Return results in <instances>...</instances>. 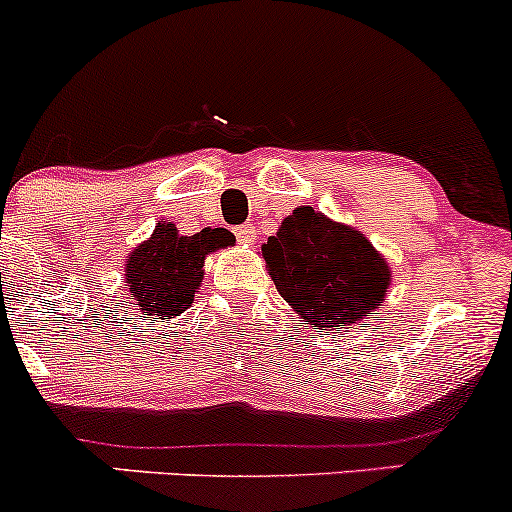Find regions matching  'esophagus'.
Listing matches in <instances>:
<instances>
[{
	"mask_svg": "<svg viewBox=\"0 0 512 512\" xmlns=\"http://www.w3.org/2000/svg\"><path fill=\"white\" fill-rule=\"evenodd\" d=\"M236 239H239V244H244V246L254 244V239H256V229H254V224H244V226H239V229H236Z\"/></svg>",
	"mask_w": 512,
	"mask_h": 512,
	"instance_id": "1",
	"label": "esophagus"
}]
</instances>
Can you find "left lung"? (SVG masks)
Instances as JSON below:
<instances>
[{"instance_id": "obj_1", "label": "left lung", "mask_w": 512, "mask_h": 512, "mask_svg": "<svg viewBox=\"0 0 512 512\" xmlns=\"http://www.w3.org/2000/svg\"><path fill=\"white\" fill-rule=\"evenodd\" d=\"M278 293L315 333L362 325L392 286V268L362 231L295 207L261 246Z\"/></svg>"}]
</instances>
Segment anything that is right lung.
<instances>
[{"label": "right lung", "mask_w": 512, "mask_h": 512, "mask_svg": "<svg viewBox=\"0 0 512 512\" xmlns=\"http://www.w3.org/2000/svg\"><path fill=\"white\" fill-rule=\"evenodd\" d=\"M234 244L226 229L182 236L177 224L160 221L150 239L125 256L123 281L140 318L170 320L192 308L204 281V258Z\"/></svg>", "instance_id": "add662e5"}]
</instances>
